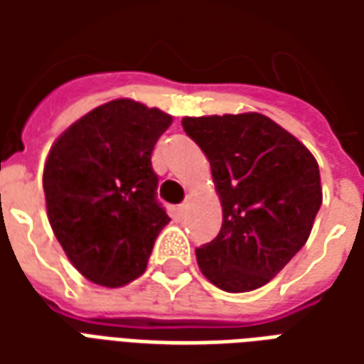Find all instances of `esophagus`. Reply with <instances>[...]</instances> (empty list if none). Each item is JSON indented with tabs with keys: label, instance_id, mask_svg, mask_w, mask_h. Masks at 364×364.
I'll use <instances>...</instances> for the list:
<instances>
[{
	"label": "esophagus",
	"instance_id": "esophagus-1",
	"mask_svg": "<svg viewBox=\"0 0 364 364\" xmlns=\"http://www.w3.org/2000/svg\"><path fill=\"white\" fill-rule=\"evenodd\" d=\"M187 206H189V205H187V203H183V205H179V208H177V210H179V214L187 213Z\"/></svg>",
	"mask_w": 364,
	"mask_h": 364
}]
</instances>
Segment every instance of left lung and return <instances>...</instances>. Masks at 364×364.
<instances>
[{"mask_svg":"<svg viewBox=\"0 0 364 364\" xmlns=\"http://www.w3.org/2000/svg\"><path fill=\"white\" fill-rule=\"evenodd\" d=\"M183 130L210 161L222 228L197 247L198 267L226 292L267 284L302 247L321 206L318 161L259 114L185 117Z\"/></svg>","mask_w":364,"mask_h":364,"instance_id":"1","label":"left lung"}]
</instances>
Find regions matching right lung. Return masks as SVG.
I'll return each instance as SVG.
<instances>
[{
  "instance_id": "add662e5",
  "label": "right lung",
  "mask_w": 364,
  "mask_h": 364,
  "mask_svg": "<svg viewBox=\"0 0 364 364\" xmlns=\"http://www.w3.org/2000/svg\"><path fill=\"white\" fill-rule=\"evenodd\" d=\"M169 124L167 112L114 99L50 148L43 175L48 220L68 259L95 284L117 289L138 279L169 222L151 167Z\"/></svg>"
}]
</instances>
